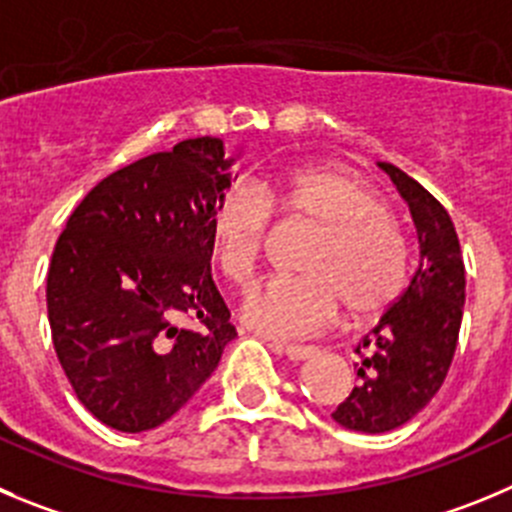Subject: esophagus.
<instances>
[{
    "label": "esophagus",
    "instance_id": "obj_1",
    "mask_svg": "<svg viewBox=\"0 0 512 512\" xmlns=\"http://www.w3.org/2000/svg\"><path fill=\"white\" fill-rule=\"evenodd\" d=\"M272 348H275V351L278 353H285V356L290 358V361H295V364H298V361H305V358H310L315 353V348L313 346H300V343H272Z\"/></svg>",
    "mask_w": 512,
    "mask_h": 512
}]
</instances>
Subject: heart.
<instances>
[{
	"label": "heart",
	"mask_w": 512,
	"mask_h": 512,
	"mask_svg": "<svg viewBox=\"0 0 512 512\" xmlns=\"http://www.w3.org/2000/svg\"><path fill=\"white\" fill-rule=\"evenodd\" d=\"M270 202L315 229L300 272L272 278L240 303L252 331L275 338L310 336L331 326L343 305L348 318L366 321L399 298L407 280V240L369 184L338 166H303L267 191L237 184L212 212L214 260L232 283H250L270 227Z\"/></svg>",
	"instance_id": "1"
}]
</instances>
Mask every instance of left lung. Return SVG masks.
<instances>
[{"label": "left lung", "instance_id": "left-lung-1", "mask_svg": "<svg viewBox=\"0 0 512 512\" xmlns=\"http://www.w3.org/2000/svg\"><path fill=\"white\" fill-rule=\"evenodd\" d=\"M409 204L419 265L407 290L356 346L358 384L331 414L353 432L381 434L427 407L450 371L465 305V262L450 214L399 166L379 161Z\"/></svg>", "mask_w": 512, "mask_h": 512}]
</instances>
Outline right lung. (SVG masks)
Wrapping results in <instances>:
<instances>
[{
	"label": "right lung",
	"mask_w": 512,
	"mask_h": 512,
	"mask_svg": "<svg viewBox=\"0 0 512 512\" xmlns=\"http://www.w3.org/2000/svg\"><path fill=\"white\" fill-rule=\"evenodd\" d=\"M237 156L186 138L105 176L70 214L47 272V318L83 407L118 432L174 417L237 336L212 280V212ZM189 317L197 329H181Z\"/></svg>",
	"instance_id": "add662e5"
}]
</instances>
